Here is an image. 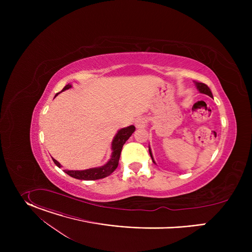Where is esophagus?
Instances as JSON below:
<instances>
[{
  "mask_svg": "<svg viewBox=\"0 0 252 252\" xmlns=\"http://www.w3.org/2000/svg\"><path fill=\"white\" fill-rule=\"evenodd\" d=\"M134 124L137 128H145L148 126V121L146 118H138L135 120Z\"/></svg>",
  "mask_w": 252,
  "mask_h": 252,
  "instance_id": "obj_1",
  "label": "esophagus"
}]
</instances>
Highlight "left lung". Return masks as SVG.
Returning <instances> with one entry per match:
<instances>
[{
  "label": "left lung",
  "instance_id": "8db88e82",
  "mask_svg": "<svg viewBox=\"0 0 252 252\" xmlns=\"http://www.w3.org/2000/svg\"><path fill=\"white\" fill-rule=\"evenodd\" d=\"M194 84H195V87H196V89L198 90V92H199L200 94H207V95H208V96H210V97H213V95H212V93H211L210 89H209L205 84L198 83V82H194ZM149 152H150V155H151V158H152L153 161L156 163V161H155V159H154V157H153L152 150H151V148H150V147H149Z\"/></svg>",
  "mask_w": 252,
  "mask_h": 252
}]
</instances>
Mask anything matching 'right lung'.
I'll use <instances>...</instances> for the list:
<instances>
[{
    "label": "right lung",
    "instance_id": "add662e5",
    "mask_svg": "<svg viewBox=\"0 0 252 252\" xmlns=\"http://www.w3.org/2000/svg\"><path fill=\"white\" fill-rule=\"evenodd\" d=\"M70 88H71V85L68 84L63 89L62 92H63L65 90H68ZM59 94L60 93H58L56 94V96ZM134 130H135L134 126H126V127H123V128L118 130L117 134L115 135V137L112 141V151H113V153H112L111 158L109 159V161L105 162L103 165L97 166V167H92V168H88V169H84V170H66L65 169L64 172L67 173L71 177L77 178V179H84V181H95V179H100V178L109 176L118 167L123 147ZM53 160H54V162L57 166L62 167V165L59 161H57L55 158H53Z\"/></svg>",
    "mask_w": 252,
    "mask_h": 252
}]
</instances>
